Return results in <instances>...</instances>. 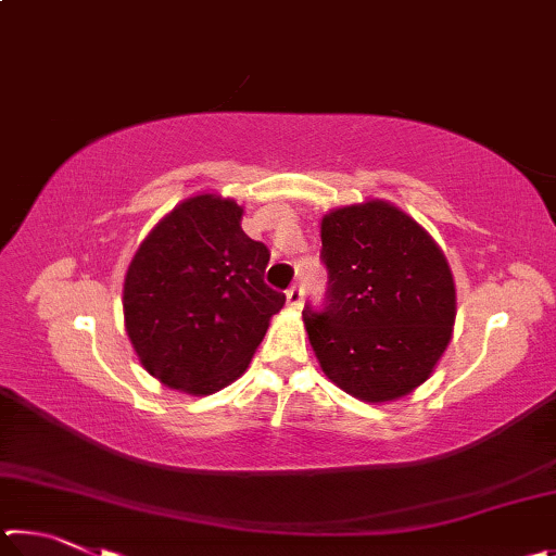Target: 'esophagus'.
Returning <instances> with one entry per match:
<instances>
[{"instance_id": "obj_1", "label": "esophagus", "mask_w": 556, "mask_h": 556, "mask_svg": "<svg viewBox=\"0 0 556 556\" xmlns=\"http://www.w3.org/2000/svg\"><path fill=\"white\" fill-rule=\"evenodd\" d=\"M301 301H304V289L299 285L287 289V306L289 308H301Z\"/></svg>"}]
</instances>
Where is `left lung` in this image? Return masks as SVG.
Returning <instances> with one entry per match:
<instances>
[{"instance_id": "obj_1", "label": "left lung", "mask_w": 556, "mask_h": 556, "mask_svg": "<svg viewBox=\"0 0 556 556\" xmlns=\"http://www.w3.org/2000/svg\"><path fill=\"white\" fill-rule=\"evenodd\" d=\"M324 308L304 326L326 378L363 402H392L425 382L451 341L456 287L421 225L388 201L321 220Z\"/></svg>"}]
</instances>
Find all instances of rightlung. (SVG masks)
<instances>
[{"label": "right lung", "mask_w": 556, "mask_h": 556, "mask_svg": "<svg viewBox=\"0 0 556 556\" xmlns=\"http://www.w3.org/2000/svg\"><path fill=\"white\" fill-rule=\"evenodd\" d=\"M242 205L218 193L186 199L131 257L125 328L149 375L166 388L213 394L238 380L285 306L265 285L269 250L240 228Z\"/></svg>", "instance_id": "obj_1"}]
</instances>
